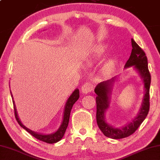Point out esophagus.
<instances>
[{
    "instance_id": "esophagus-1",
    "label": "esophagus",
    "mask_w": 160,
    "mask_h": 160,
    "mask_svg": "<svg viewBox=\"0 0 160 160\" xmlns=\"http://www.w3.org/2000/svg\"><path fill=\"white\" fill-rule=\"evenodd\" d=\"M93 89H94V85H93V84L92 82H88L82 85V88H81V92H82L83 94H88L89 92L92 91Z\"/></svg>"
}]
</instances>
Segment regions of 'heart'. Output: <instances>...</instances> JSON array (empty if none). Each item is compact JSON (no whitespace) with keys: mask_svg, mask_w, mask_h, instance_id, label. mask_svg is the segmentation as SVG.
<instances>
[{"mask_svg":"<svg viewBox=\"0 0 160 160\" xmlns=\"http://www.w3.org/2000/svg\"><path fill=\"white\" fill-rule=\"evenodd\" d=\"M106 50V47L105 45H98L97 48H95L93 50L92 54L89 55L88 57V61L90 63H93L97 62H99L101 58L103 56V54H105ZM110 68V64L107 65L105 68H104L103 71L106 72L108 71Z\"/></svg>","mask_w":160,"mask_h":160,"instance_id":"b5f03b06","label":"heart"}]
</instances>
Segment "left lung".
<instances>
[{
	"instance_id": "left-lung-1",
	"label": "left lung",
	"mask_w": 160,
	"mask_h": 160,
	"mask_svg": "<svg viewBox=\"0 0 160 160\" xmlns=\"http://www.w3.org/2000/svg\"><path fill=\"white\" fill-rule=\"evenodd\" d=\"M132 50L124 69L132 67L139 75L143 84L144 95L141 106L137 114L132 121L122 127H113L106 120V114L110 107V96L112 88L120 75H115L111 79L98 83L94 89L97 94V122L100 130L106 136L112 139H120L127 137L136 132L147 117L150 109V86L151 77L148 66V59L143 50L132 38Z\"/></svg>"
}]
</instances>
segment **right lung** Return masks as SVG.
I'll list each match as a JSON object with an SVG mask.
<instances>
[{
	"label": "right lung",
	"instance_id": "add662e5",
	"mask_svg": "<svg viewBox=\"0 0 160 160\" xmlns=\"http://www.w3.org/2000/svg\"><path fill=\"white\" fill-rule=\"evenodd\" d=\"M10 94L12 96V102H13V105H14V114H15V118L17 121V122L19 123V124L21 126L23 129H24L27 132L30 133L31 135H32L38 140L45 142L47 143H57V142L59 141L61 139L63 138V135L66 132V130L67 129V127L68 125V122H69V118H70V114H71V109L72 108V106L73 104L76 102L78 101V98L80 97V92L78 89H75L73 92L70 95V97H68V98L66 101V103L65 104L64 106V110H63V119H62V122L61 125L59 126V129H58L56 132H54L52 133H48V134H45V133H37L33 131H32L27 128V127H25L24 124H22V122L20 120V119L18 116V114H17V108H16V106L15 103H14V101L13 100V96L12 94V92H10Z\"/></svg>",
	"mask_w": 160,
	"mask_h": 160
}]
</instances>
